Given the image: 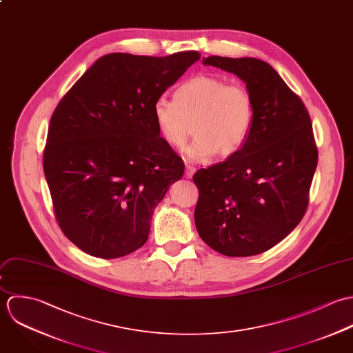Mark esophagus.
<instances>
[{
	"label": "esophagus",
	"instance_id": "esophagus-1",
	"mask_svg": "<svg viewBox=\"0 0 353 353\" xmlns=\"http://www.w3.org/2000/svg\"><path fill=\"white\" fill-rule=\"evenodd\" d=\"M195 172H196V169H195L194 166H190V165L185 166V177H187V179H192V176H194Z\"/></svg>",
	"mask_w": 353,
	"mask_h": 353
}]
</instances>
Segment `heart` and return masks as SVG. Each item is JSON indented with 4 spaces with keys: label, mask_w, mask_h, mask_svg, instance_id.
Wrapping results in <instances>:
<instances>
[{
    "label": "heart",
    "mask_w": 353,
    "mask_h": 353,
    "mask_svg": "<svg viewBox=\"0 0 353 353\" xmlns=\"http://www.w3.org/2000/svg\"><path fill=\"white\" fill-rule=\"evenodd\" d=\"M158 135L168 145L181 148L191 134L195 139L185 148L192 162H203L216 154L223 159L236 154L247 141L254 103L240 84H225L212 74H198L184 81L173 102L159 98L152 105Z\"/></svg>",
    "instance_id": "heart-1"
}]
</instances>
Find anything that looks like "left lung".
Wrapping results in <instances>:
<instances>
[{
    "mask_svg": "<svg viewBox=\"0 0 353 353\" xmlns=\"http://www.w3.org/2000/svg\"><path fill=\"white\" fill-rule=\"evenodd\" d=\"M202 63L245 83L254 121L236 154L195 173V225L202 240L222 255H258L285 239L307 209L318 163L311 119L268 63L219 56Z\"/></svg>",
    "mask_w": 353,
    "mask_h": 353,
    "instance_id": "1",
    "label": "left lung"
}]
</instances>
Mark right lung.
<instances>
[{
  "label": "right lung",
  "mask_w": 353,
  "mask_h": 353,
  "mask_svg": "<svg viewBox=\"0 0 353 353\" xmlns=\"http://www.w3.org/2000/svg\"><path fill=\"white\" fill-rule=\"evenodd\" d=\"M199 59L106 54L56 108L45 177L61 230L85 254L114 259L147 241L157 205L184 174L158 135L152 105Z\"/></svg>",
  "instance_id": "1"
}]
</instances>
